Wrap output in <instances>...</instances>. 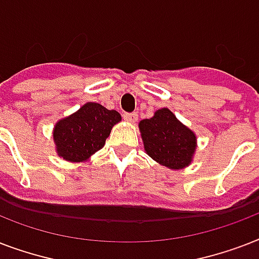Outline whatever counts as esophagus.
Returning <instances> with one entry per match:
<instances>
[{
    "mask_svg": "<svg viewBox=\"0 0 259 259\" xmlns=\"http://www.w3.org/2000/svg\"><path fill=\"white\" fill-rule=\"evenodd\" d=\"M123 118L129 122L137 121V113H123Z\"/></svg>",
    "mask_w": 259,
    "mask_h": 259,
    "instance_id": "1",
    "label": "esophagus"
}]
</instances>
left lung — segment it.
Here are the masks:
<instances>
[{
  "mask_svg": "<svg viewBox=\"0 0 259 259\" xmlns=\"http://www.w3.org/2000/svg\"><path fill=\"white\" fill-rule=\"evenodd\" d=\"M140 130L146 153L161 165L181 169L191 162L196 137L172 111L157 110L154 117L140 122Z\"/></svg>",
  "mask_w": 259,
  "mask_h": 259,
  "instance_id": "8db88e82",
  "label": "left lung"
}]
</instances>
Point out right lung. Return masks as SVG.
Returning a JSON list of instances; mask_svg holds the SVG:
<instances>
[{
  "instance_id": "right-lung-1",
  "label": "right lung",
  "mask_w": 259,
  "mask_h": 259,
  "mask_svg": "<svg viewBox=\"0 0 259 259\" xmlns=\"http://www.w3.org/2000/svg\"><path fill=\"white\" fill-rule=\"evenodd\" d=\"M119 121L118 111L89 102L55 126L54 140L59 156L68 161L86 160L103 148L111 127Z\"/></svg>"
}]
</instances>
